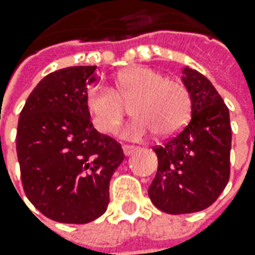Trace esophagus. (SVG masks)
<instances>
[{
	"label": "esophagus",
	"mask_w": 255,
	"mask_h": 255,
	"mask_svg": "<svg viewBox=\"0 0 255 255\" xmlns=\"http://www.w3.org/2000/svg\"><path fill=\"white\" fill-rule=\"evenodd\" d=\"M123 151H124L126 156H129L132 152H135L136 146H132V145H123Z\"/></svg>",
	"instance_id": "esophagus-1"
}]
</instances>
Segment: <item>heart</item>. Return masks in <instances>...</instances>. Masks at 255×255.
<instances>
[{
	"mask_svg": "<svg viewBox=\"0 0 255 255\" xmlns=\"http://www.w3.org/2000/svg\"><path fill=\"white\" fill-rule=\"evenodd\" d=\"M132 99L134 119L124 129L129 139H144L154 131L159 136H171L179 132L190 117L192 99L186 86L146 66H129L119 72L113 90L100 84L90 86L84 104L94 128L101 134H110L123 120L124 103Z\"/></svg>",
	"mask_w": 255,
	"mask_h": 255,
	"instance_id": "b5f03b06",
	"label": "heart"
}]
</instances>
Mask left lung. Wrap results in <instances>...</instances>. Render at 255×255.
I'll list each match as a JSON object with an SVG mask.
<instances>
[{
	"label": "left lung",
	"mask_w": 255,
	"mask_h": 255,
	"mask_svg": "<svg viewBox=\"0 0 255 255\" xmlns=\"http://www.w3.org/2000/svg\"><path fill=\"white\" fill-rule=\"evenodd\" d=\"M182 83L192 99V117L178 135L154 148L158 171L149 199L169 215L195 213L209 207L230 176V114L215 86L198 70L185 66Z\"/></svg>",
	"instance_id": "1"
}]
</instances>
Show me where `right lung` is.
<instances>
[{
    "label": "right lung",
    "mask_w": 255,
    "mask_h": 255,
    "mask_svg": "<svg viewBox=\"0 0 255 255\" xmlns=\"http://www.w3.org/2000/svg\"><path fill=\"white\" fill-rule=\"evenodd\" d=\"M96 66L60 69L40 80L23 106L16 154L23 190L42 215L84 224L110 202L113 173L124 161L121 145L93 127L86 110Z\"/></svg>",
    "instance_id": "1"
}]
</instances>
